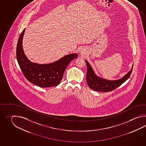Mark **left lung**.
Instances as JSON below:
<instances>
[{
    "label": "left lung",
    "instance_id": "1",
    "mask_svg": "<svg viewBox=\"0 0 146 146\" xmlns=\"http://www.w3.org/2000/svg\"><path fill=\"white\" fill-rule=\"evenodd\" d=\"M86 62L87 66L86 77L87 84L90 89L100 92H110L118 88L129 78L133 68V66L130 71L121 79L114 81L107 80L97 77L90 64L87 60H86Z\"/></svg>",
    "mask_w": 146,
    "mask_h": 146
}]
</instances>
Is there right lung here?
<instances>
[{"label": "right lung", "instance_id": "add662e5", "mask_svg": "<svg viewBox=\"0 0 146 146\" xmlns=\"http://www.w3.org/2000/svg\"><path fill=\"white\" fill-rule=\"evenodd\" d=\"M25 29L19 36L17 46V58L25 77L31 83L42 88L58 85L62 79L66 67L77 54L63 57L55 62L48 64H38L30 62L25 55L22 48V39Z\"/></svg>", "mask_w": 146, "mask_h": 146}]
</instances>
